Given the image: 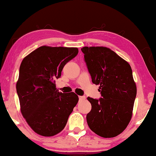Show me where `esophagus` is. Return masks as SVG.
Masks as SVG:
<instances>
[{
  "instance_id": "1",
  "label": "esophagus",
  "mask_w": 156,
  "mask_h": 156,
  "mask_svg": "<svg viewBox=\"0 0 156 156\" xmlns=\"http://www.w3.org/2000/svg\"><path fill=\"white\" fill-rule=\"evenodd\" d=\"M86 99V97H84V96H80L79 97V99H80V101H84Z\"/></svg>"
}]
</instances>
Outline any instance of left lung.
<instances>
[{
  "instance_id": "1",
  "label": "left lung",
  "mask_w": 156,
  "mask_h": 156,
  "mask_svg": "<svg viewBox=\"0 0 156 156\" xmlns=\"http://www.w3.org/2000/svg\"><path fill=\"white\" fill-rule=\"evenodd\" d=\"M91 81L99 85L101 97H87L91 104L87 121L91 131L103 138H113L126 129L131 121L136 85L131 66L105 47H84Z\"/></svg>"
}]
</instances>
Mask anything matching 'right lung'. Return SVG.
<instances>
[{"label": "right lung", "instance_id": "1", "mask_svg": "<svg viewBox=\"0 0 156 156\" xmlns=\"http://www.w3.org/2000/svg\"><path fill=\"white\" fill-rule=\"evenodd\" d=\"M78 52L76 48L44 45L30 53L20 64L16 83L20 111L39 135L53 136L62 131L77 104L75 93L59 92L55 80Z\"/></svg>", "mask_w": 156, "mask_h": 156}]
</instances>
